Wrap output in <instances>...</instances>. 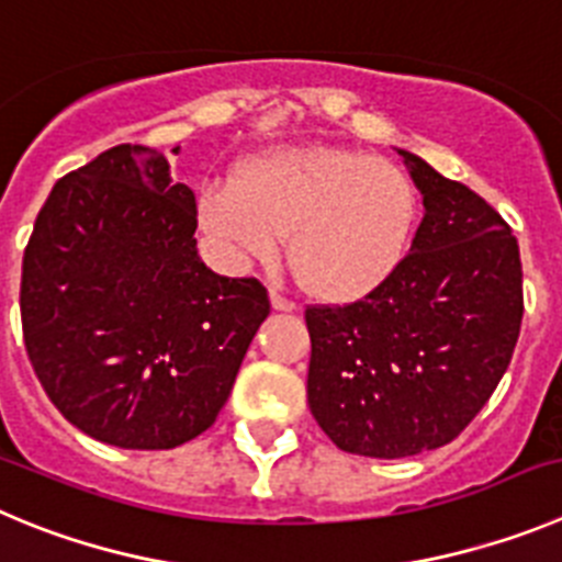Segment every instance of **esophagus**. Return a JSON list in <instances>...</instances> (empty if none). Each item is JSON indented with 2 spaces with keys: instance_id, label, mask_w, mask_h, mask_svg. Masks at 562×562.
Here are the masks:
<instances>
[{
  "instance_id": "34e87169",
  "label": "esophagus",
  "mask_w": 562,
  "mask_h": 562,
  "mask_svg": "<svg viewBox=\"0 0 562 562\" xmlns=\"http://www.w3.org/2000/svg\"><path fill=\"white\" fill-rule=\"evenodd\" d=\"M269 300H271V307H274V311H282V313L296 311V305H293L291 300H285V296H282L280 291H271V293H269Z\"/></svg>"
}]
</instances>
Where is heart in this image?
Returning <instances> with one entry per match:
<instances>
[{
	"label": "heart",
	"mask_w": 562,
	"mask_h": 562,
	"mask_svg": "<svg viewBox=\"0 0 562 562\" xmlns=\"http://www.w3.org/2000/svg\"><path fill=\"white\" fill-rule=\"evenodd\" d=\"M417 190L401 165L338 145H280L215 181L199 201L201 229L232 262L288 266L313 300L350 305L401 269L417 226Z\"/></svg>",
	"instance_id": "heart-1"
}]
</instances>
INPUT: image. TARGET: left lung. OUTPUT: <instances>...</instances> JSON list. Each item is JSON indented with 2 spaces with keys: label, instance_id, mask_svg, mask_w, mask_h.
<instances>
[{
  "label": "left lung",
  "instance_id": "left-lung-1",
  "mask_svg": "<svg viewBox=\"0 0 562 562\" xmlns=\"http://www.w3.org/2000/svg\"><path fill=\"white\" fill-rule=\"evenodd\" d=\"M423 221L386 285L344 307H307V406L347 453L434 451L482 412L524 316L520 251L482 195L406 148Z\"/></svg>",
  "mask_w": 562,
  "mask_h": 562
}]
</instances>
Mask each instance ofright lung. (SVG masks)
Instances as JSON below:
<instances>
[{
    "label": "right lung",
    "instance_id": "add662e5",
    "mask_svg": "<svg viewBox=\"0 0 562 562\" xmlns=\"http://www.w3.org/2000/svg\"><path fill=\"white\" fill-rule=\"evenodd\" d=\"M195 215L165 154L117 145L64 176L35 218L24 347L55 408L100 442L168 451L206 431L269 316L260 282L201 262Z\"/></svg>",
    "mask_w": 562,
    "mask_h": 562
}]
</instances>
